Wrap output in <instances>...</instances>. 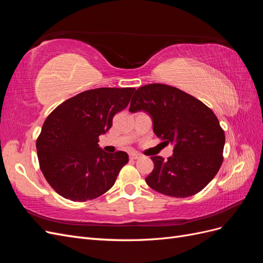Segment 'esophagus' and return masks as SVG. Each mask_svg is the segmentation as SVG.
<instances>
[{
  "instance_id": "1",
  "label": "esophagus",
  "mask_w": 263,
  "mask_h": 263,
  "mask_svg": "<svg viewBox=\"0 0 263 263\" xmlns=\"http://www.w3.org/2000/svg\"><path fill=\"white\" fill-rule=\"evenodd\" d=\"M141 157V155L139 153H137V151H132V153L129 154V158L133 159V160H136V159H139Z\"/></svg>"
}]
</instances>
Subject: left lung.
I'll use <instances>...</instances> for the list:
<instances>
[{"label":"left lung","mask_w":263,"mask_h":263,"mask_svg":"<svg viewBox=\"0 0 263 263\" xmlns=\"http://www.w3.org/2000/svg\"><path fill=\"white\" fill-rule=\"evenodd\" d=\"M145 112L156 136L172 144L168 160L153 156L154 170L146 178L157 192L172 197L192 196L216 176L222 163L225 134L213 110L177 87L151 83L139 87L129 112Z\"/></svg>","instance_id":"obj_1"}]
</instances>
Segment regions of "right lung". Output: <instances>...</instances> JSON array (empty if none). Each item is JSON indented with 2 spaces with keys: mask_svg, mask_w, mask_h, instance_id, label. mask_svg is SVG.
Segmentation results:
<instances>
[{
  "mask_svg": "<svg viewBox=\"0 0 263 263\" xmlns=\"http://www.w3.org/2000/svg\"><path fill=\"white\" fill-rule=\"evenodd\" d=\"M134 87H100L65 101L46 118L36 142L41 170L59 195L74 202L97 198L114 185L128 162L125 151L107 154L99 136L128 105Z\"/></svg>",
  "mask_w": 263,
  "mask_h": 263,
  "instance_id": "obj_1",
  "label": "right lung"
}]
</instances>
